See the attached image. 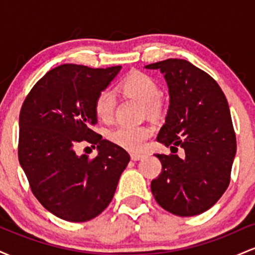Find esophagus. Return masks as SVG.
<instances>
[{"mask_svg":"<svg viewBox=\"0 0 255 255\" xmlns=\"http://www.w3.org/2000/svg\"><path fill=\"white\" fill-rule=\"evenodd\" d=\"M144 157H145V154H142V153H134L133 152V153L130 154V158L133 160H140V159H142Z\"/></svg>","mask_w":255,"mask_h":255,"instance_id":"34e87169","label":"esophagus"}]
</instances>
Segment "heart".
<instances>
[{
    "mask_svg": "<svg viewBox=\"0 0 255 255\" xmlns=\"http://www.w3.org/2000/svg\"><path fill=\"white\" fill-rule=\"evenodd\" d=\"M120 90L126 96L135 98L144 104L145 110L150 114L158 113L160 108V90L156 81L150 75L141 72H133L127 75L120 84ZM116 98L109 89L102 90L95 99V113L101 121H110L115 110ZM153 134L148 126H118L110 130L109 139L114 144L126 150L139 152L145 147L146 142Z\"/></svg>",
    "mask_w": 255,
    "mask_h": 255,
    "instance_id": "1",
    "label": "heart"
}]
</instances>
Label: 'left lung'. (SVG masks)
<instances>
[{
  "mask_svg": "<svg viewBox=\"0 0 255 255\" xmlns=\"http://www.w3.org/2000/svg\"><path fill=\"white\" fill-rule=\"evenodd\" d=\"M145 68L159 69L170 98L157 141L171 154H156L162 172L152 180V194L172 215H200L230 182L236 136L228 101L215 79L186 60L169 58ZM177 147L184 148L183 158L174 154Z\"/></svg>",
  "mask_w": 255,
  "mask_h": 255,
  "instance_id": "left-lung-1",
  "label": "left lung"
}]
</instances>
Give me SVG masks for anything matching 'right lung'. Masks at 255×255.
Listing matches in <instances>:
<instances>
[{
    "label": "right lung",
    "mask_w": 255,
    "mask_h": 255,
    "mask_svg": "<svg viewBox=\"0 0 255 255\" xmlns=\"http://www.w3.org/2000/svg\"><path fill=\"white\" fill-rule=\"evenodd\" d=\"M120 71L61 64L32 87L21 107L20 165L34 197L64 221L86 222L103 212L129 163L127 151L92 130L95 99ZM81 141L98 145L93 160L76 154Z\"/></svg>",
    "instance_id": "add662e5"
}]
</instances>
